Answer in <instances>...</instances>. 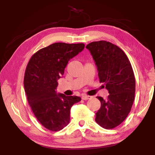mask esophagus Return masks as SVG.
Instances as JSON below:
<instances>
[{
	"label": "esophagus",
	"mask_w": 155,
	"mask_h": 155,
	"mask_svg": "<svg viewBox=\"0 0 155 155\" xmlns=\"http://www.w3.org/2000/svg\"><path fill=\"white\" fill-rule=\"evenodd\" d=\"M91 98V96H86V95L82 96V99L84 100V101H86V100L90 99Z\"/></svg>",
	"instance_id": "esophagus-1"
}]
</instances>
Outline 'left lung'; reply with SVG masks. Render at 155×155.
<instances>
[{"mask_svg":"<svg viewBox=\"0 0 155 155\" xmlns=\"http://www.w3.org/2000/svg\"><path fill=\"white\" fill-rule=\"evenodd\" d=\"M86 48L95 61L100 82L104 83L109 94L107 100L97 96L101 106L95 120L103 128L111 129L127 118L132 107L135 92L134 72L124 52L115 44L93 41Z\"/></svg>","mask_w":155,"mask_h":155,"instance_id":"1","label":"left lung"}]
</instances>
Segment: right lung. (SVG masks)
<instances>
[{"label": "right lung", "instance_id": "obj_1", "mask_svg": "<svg viewBox=\"0 0 155 155\" xmlns=\"http://www.w3.org/2000/svg\"><path fill=\"white\" fill-rule=\"evenodd\" d=\"M84 48V44L54 43L39 50L28 63L24 78L28 103L40 124L50 130L66 127L72 106L81 101L78 96L57 94L55 90L68 61Z\"/></svg>", "mask_w": 155, "mask_h": 155}]
</instances>
